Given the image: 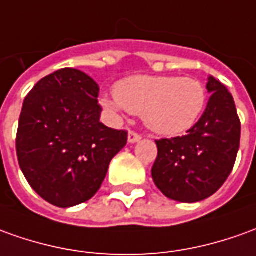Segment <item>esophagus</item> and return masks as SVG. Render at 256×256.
I'll list each match as a JSON object with an SVG mask.
<instances>
[{
    "instance_id": "esophagus-1",
    "label": "esophagus",
    "mask_w": 256,
    "mask_h": 256,
    "mask_svg": "<svg viewBox=\"0 0 256 256\" xmlns=\"http://www.w3.org/2000/svg\"><path fill=\"white\" fill-rule=\"evenodd\" d=\"M139 140H140V135H139V134H136V132L134 131L128 132V142H130V144H136Z\"/></svg>"
}]
</instances>
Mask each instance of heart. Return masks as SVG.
Listing matches in <instances>:
<instances>
[{"instance_id": "1", "label": "heart", "mask_w": 256, "mask_h": 256, "mask_svg": "<svg viewBox=\"0 0 256 256\" xmlns=\"http://www.w3.org/2000/svg\"><path fill=\"white\" fill-rule=\"evenodd\" d=\"M114 94L100 100L106 110L142 114L146 126L162 135L191 128L206 103L204 84L192 78L130 76L116 84Z\"/></svg>"}]
</instances>
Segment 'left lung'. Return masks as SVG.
I'll list each match as a JSON object with an SVG mask.
<instances>
[{
	"instance_id": "left-lung-1",
	"label": "left lung",
	"mask_w": 256,
	"mask_h": 256,
	"mask_svg": "<svg viewBox=\"0 0 256 256\" xmlns=\"http://www.w3.org/2000/svg\"><path fill=\"white\" fill-rule=\"evenodd\" d=\"M210 98L199 121L184 136L156 140L152 177L167 198L195 204L212 196L230 176L238 153L241 124L232 93L213 76Z\"/></svg>"
}]
</instances>
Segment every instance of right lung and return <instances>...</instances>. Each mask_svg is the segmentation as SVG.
Here are the masks:
<instances>
[{"instance_id":"add662e5","label":"right lung","mask_w":256,"mask_h":256,"mask_svg":"<svg viewBox=\"0 0 256 256\" xmlns=\"http://www.w3.org/2000/svg\"><path fill=\"white\" fill-rule=\"evenodd\" d=\"M98 84L64 68L40 79L19 117L16 154L24 178L48 204L71 208L94 196L128 134L100 122Z\"/></svg>"}]
</instances>
